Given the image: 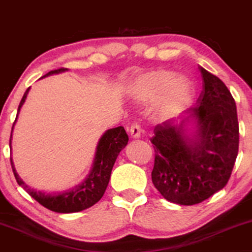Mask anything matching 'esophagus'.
<instances>
[{
    "instance_id": "1",
    "label": "esophagus",
    "mask_w": 252,
    "mask_h": 252,
    "mask_svg": "<svg viewBox=\"0 0 252 252\" xmlns=\"http://www.w3.org/2000/svg\"><path fill=\"white\" fill-rule=\"evenodd\" d=\"M129 131L132 138H139L140 133H142V129H140V126L138 123H132Z\"/></svg>"
}]
</instances>
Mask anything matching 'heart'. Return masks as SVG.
<instances>
[{
  "mask_svg": "<svg viewBox=\"0 0 252 252\" xmlns=\"http://www.w3.org/2000/svg\"><path fill=\"white\" fill-rule=\"evenodd\" d=\"M128 94L139 105H149L159 99V115L173 117L192 101L194 85L187 76H176L173 70L157 69L132 79L128 86Z\"/></svg>",
  "mask_w": 252,
  "mask_h": 252,
  "instance_id": "obj_1",
  "label": "heart"
}]
</instances>
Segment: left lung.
<instances>
[{
    "instance_id": "1",
    "label": "left lung",
    "mask_w": 252,
    "mask_h": 252,
    "mask_svg": "<svg viewBox=\"0 0 252 252\" xmlns=\"http://www.w3.org/2000/svg\"><path fill=\"white\" fill-rule=\"evenodd\" d=\"M203 91L180 122L154 128L152 182L165 199L194 205L222 189L239 152L236 103L221 79L200 66Z\"/></svg>"
}]
</instances>
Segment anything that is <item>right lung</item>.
<instances>
[{
	"label": "right lung",
	"mask_w": 252,
	"mask_h": 252,
	"mask_svg": "<svg viewBox=\"0 0 252 252\" xmlns=\"http://www.w3.org/2000/svg\"><path fill=\"white\" fill-rule=\"evenodd\" d=\"M68 69L61 68L58 70H53L49 71L46 76L54 75V73L64 72ZM41 77V78H43ZM30 87L26 90V92L23 95V99L18 106V112H17V117L21 112L22 106L24 105L26 96L29 94ZM17 117L13 122V126L17 121ZM12 130H11V137H12ZM11 137H10V145H11ZM129 137L126 135V130L123 126H117V128H113L107 130V131L101 136L99 139L98 145H96L94 160H93L92 168L90 170L89 175L85 177V180L78 186L73 187L72 189H69L63 192H53V193H46L43 191L35 190L30 188L24 181L21 179L16 172L15 166H13L12 158H10L11 161V167L13 175L16 177L17 183L28 192L32 198H34L39 204L45 206L53 212L58 213H73L79 212V211L86 210L89 207L94 205L98 203L101 197L105 193L107 189V186L109 183L110 174H112V169L114 163L117 159L121 151L128 144Z\"/></svg>",
	"instance_id": "1"
}]
</instances>
